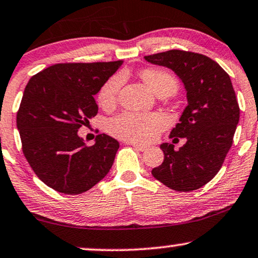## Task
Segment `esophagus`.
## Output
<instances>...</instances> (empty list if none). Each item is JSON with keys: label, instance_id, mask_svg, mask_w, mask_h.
<instances>
[{"label": "esophagus", "instance_id": "1", "mask_svg": "<svg viewBox=\"0 0 258 258\" xmlns=\"http://www.w3.org/2000/svg\"><path fill=\"white\" fill-rule=\"evenodd\" d=\"M129 145H132L134 148H135L136 150H140V152H145V150H147V147L146 146H141L139 145V143H135V142H130Z\"/></svg>", "mask_w": 258, "mask_h": 258}]
</instances>
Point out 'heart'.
I'll return each instance as SVG.
<instances>
[{"label": "heart", "instance_id": "heart-1", "mask_svg": "<svg viewBox=\"0 0 258 258\" xmlns=\"http://www.w3.org/2000/svg\"><path fill=\"white\" fill-rule=\"evenodd\" d=\"M140 76L150 91L159 97H167L178 91L179 82L172 73L162 69H145ZM123 85V75L117 73L100 86L97 93L98 104L108 110L115 106ZM165 126L162 117L155 113L124 112L113 117L108 123V130L113 136L125 141L148 143L156 139Z\"/></svg>", "mask_w": 258, "mask_h": 258}]
</instances>
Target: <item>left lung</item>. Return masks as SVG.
<instances>
[{
	"mask_svg": "<svg viewBox=\"0 0 258 258\" xmlns=\"http://www.w3.org/2000/svg\"><path fill=\"white\" fill-rule=\"evenodd\" d=\"M145 59L173 70L188 100L169 135L174 140L185 137L186 143L179 150L162 143L165 159L152 170L153 176L178 192L198 189L215 178L232 146L239 105L231 79L218 62L199 53L170 49Z\"/></svg>",
	"mask_w": 258,
	"mask_h": 258,
	"instance_id": "8db88e82",
	"label": "left lung"
}]
</instances>
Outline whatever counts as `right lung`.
I'll list each match as a JSON object with an SVG mask.
<instances>
[{
  "label": "right lung",
  "mask_w": 258,
  "mask_h": 258,
  "mask_svg": "<svg viewBox=\"0 0 258 258\" xmlns=\"http://www.w3.org/2000/svg\"><path fill=\"white\" fill-rule=\"evenodd\" d=\"M122 63H55L29 79L16 115L22 152L36 176L56 192H86L111 168L118 141L100 134L86 146L78 129L97 115L93 96Z\"/></svg>",
  "instance_id": "obj_1"
}]
</instances>
